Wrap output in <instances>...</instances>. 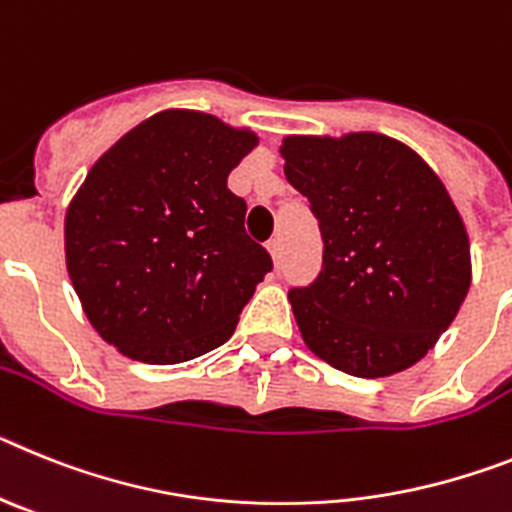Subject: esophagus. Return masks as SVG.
<instances>
[{"label": "esophagus", "mask_w": 512, "mask_h": 512, "mask_svg": "<svg viewBox=\"0 0 512 512\" xmlns=\"http://www.w3.org/2000/svg\"><path fill=\"white\" fill-rule=\"evenodd\" d=\"M268 250H270V255H273L275 265H281V262H283V242H281V239H270Z\"/></svg>", "instance_id": "34e87169"}]
</instances>
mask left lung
Instances as JSON below:
<instances>
[{
	"instance_id": "1",
	"label": "left lung",
	"mask_w": 512,
	"mask_h": 512,
	"mask_svg": "<svg viewBox=\"0 0 512 512\" xmlns=\"http://www.w3.org/2000/svg\"><path fill=\"white\" fill-rule=\"evenodd\" d=\"M281 154L322 234V270L288 291L304 342L361 379L410 368L469 291V239L451 195L415 151L379 133L291 136Z\"/></svg>"
}]
</instances>
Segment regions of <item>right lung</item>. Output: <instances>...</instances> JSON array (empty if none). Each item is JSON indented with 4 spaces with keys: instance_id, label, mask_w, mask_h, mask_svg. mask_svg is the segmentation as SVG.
<instances>
[{
    "instance_id": "right-lung-1",
    "label": "right lung",
    "mask_w": 512,
    "mask_h": 512,
    "mask_svg": "<svg viewBox=\"0 0 512 512\" xmlns=\"http://www.w3.org/2000/svg\"><path fill=\"white\" fill-rule=\"evenodd\" d=\"M257 144L193 110H164L90 170L66 211V268L102 340L157 366L231 337L273 257L226 185Z\"/></svg>"
}]
</instances>
